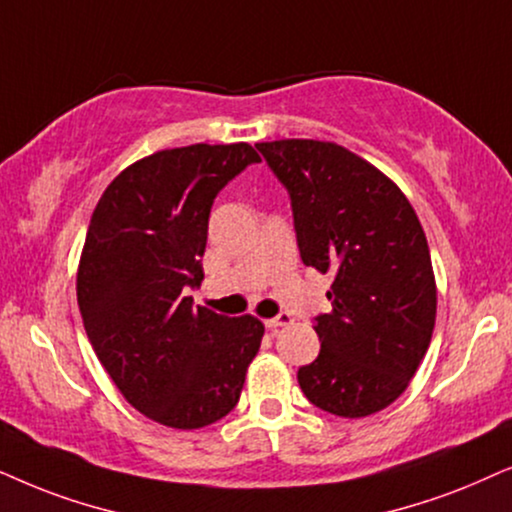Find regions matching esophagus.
<instances>
[{"mask_svg": "<svg viewBox=\"0 0 512 512\" xmlns=\"http://www.w3.org/2000/svg\"><path fill=\"white\" fill-rule=\"evenodd\" d=\"M290 323H292L290 313H278L276 318H267V320H264V325H267L269 330H276V327H283V325H290Z\"/></svg>", "mask_w": 512, "mask_h": 512, "instance_id": "34e87169", "label": "esophagus"}]
</instances>
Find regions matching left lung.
<instances>
[{
	"instance_id": "1",
	"label": "left lung",
	"mask_w": 512,
	"mask_h": 512,
	"mask_svg": "<svg viewBox=\"0 0 512 512\" xmlns=\"http://www.w3.org/2000/svg\"><path fill=\"white\" fill-rule=\"evenodd\" d=\"M255 147L288 189L302 262L335 276L299 386L320 410L370 417L403 395L431 344L438 290L419 217L395 182L335 142Z\"/></svg>"
}]
</instances>
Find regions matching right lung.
Returning <instances> with one entry per match:
<instances>
[{
  "label": "right lung",
  "mask_w": 512,
  "mask_h": 512,
  "mask_svg": "<svg viewBox=\"0 0 512 512\" xmlns=\"http://www.w3.org/2000/svg\"><path fill=\"white\" fill-rule=\"evenodd\" d=\"M248 142L163 149L114 177L93 210L77 274L88 342L121 395L163 426L227 417L264 325L194 306L215 196L260 163Z\"/></svg>",
  "instance_id": "1"
}]
</instances>
